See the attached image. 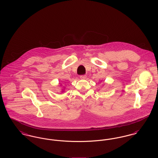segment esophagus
<instances>
[{
    "instance_id": "1",
    "label": "esophagus",
    "mask_w": 158,
    "mask_h": 158,
    "mask_svg": "<svg viewBox=\"0 0 158 158\" xmlns=\"http://www.w3.org/2000/svg\"><path fill=\"white\" fill-rule=\"evenodd\" d=\"M80 78L81 79H85L87 78V76L86 75H81V76H80Z\"/></svg>"
}]
</instances>
